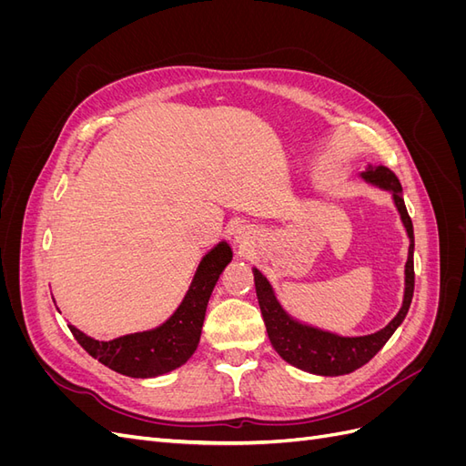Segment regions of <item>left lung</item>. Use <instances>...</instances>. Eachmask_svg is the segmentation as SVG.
Segmentation results:
<instances>
[{
	"label": "left lung",
	"mask_w": 466,
	"mask_h": 466,
	"mask_svg": "<svg viewBox=\"0 0 466 466\" xmlns=\"http://www.w3.org/2000/svg\"><path fill=\"white\" fill-rule=\"evenodd\" d=\"M363 178L370 180L371 185H377L392 192L394 204H397L404 228L410 237V248H408V260H406V289H404V301L400 311L397 313L385 329H380L375 334L358 336V338H344L336 336L324 330H317L311 327H303V324L289 319L284 309L276 301L270 284L266 278L257 270L255 272V288L257 298L262 311V319L266 324V332L274 350L284 358L288 363L295 365L303 371L317 373V375H346L356 371L361 365L368 363L377 351L385 346V342L392 336V332L399 329V324L404 320L408 309L412 303L414 295V229L412 219L408 216L404 198H402V187L389 167H370L363 173Z\"/></svg>",
	"instance_id": "left-lung-1"
}]
</instances>
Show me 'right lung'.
<instances>
[{"instance_id": "right-lung-1", "label": "right lung", "mask_w": 466, "mask_h": 466, "mask_svg": "<svg viewBox=\"0 0 466 466\" xmlns=\"http://www.w3.org/2000/svg\"><path fill=\"white\" fill-rule=\"evenodd\" d=\"M228 243H219L204 257L194 276L190 291L177 313L159 329L98 342L69 324V330L89 356L105 363L112 371L128 377H155L177 370L185 363L200 342L209 295L214 291L223 268L231 262Z\"/></svg>"}]
</instances>
